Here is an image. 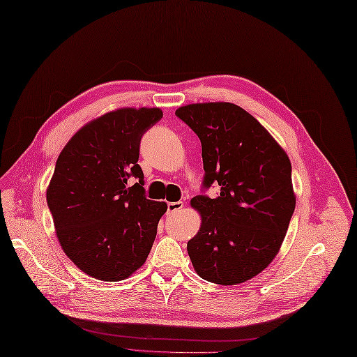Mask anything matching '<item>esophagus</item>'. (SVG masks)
Wrapping results in <instances>:
<instances>
[{"label": "esophagus", "instance_id": "obj_1", "mask_svg": "<svg viewBox=\"0 0 357 357\" xmlns=\"http://www.w3.org/2000/svg\"><path fill=\"white\" fill-rule=\"evenodd\" d=\"M184 208V203L180 200V202H169L168 205H167V211L169 212V213H173V212H177V211H180V209H183Z\"/></svg>", "mask_w": 357, "mask_h": 357}]
</instances>
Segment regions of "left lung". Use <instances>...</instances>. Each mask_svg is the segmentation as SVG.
<instances>
[{
	"instance_id": "left-lung-1",
	"label": "left lung",
	"mask_w": 357,
	"mask_h": 357,
	"mask_svg": "<svg viewBox=\"0 0 357 357\" xmlns=\"http://www.w3.org/2000/svg\"><path fill=\"white\" fill-rule=\"evenodd\" d=\"M176 116L200 139L203 195L192 199L202 227L188 243L197 275L238 284L276 257L295 211L292 165L271 135L240 106L199 103ZM220 185L212 199L204 192Z\"/></svg>"
}]
</instances>
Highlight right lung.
I'll list each match as a JSON object with an SVG mask.
<instances>
[{
    "label": "right lung",
    "mask_w": 357,
    "mask_h": 357,
    "mask_svg": "<svg viewBox=\"0 0 357 357\" xmlns=\"http://www.w3.org/2000/svg\"><path fill=\"white\" fill-rule=\"evenodd\" d=\"M161 117L160 109L110 112L81 128L56 160L47 206L65 254L91 278L126 279L154 244L167 205L146 197L138 160L144 133Z\"/></svg>",
    "instance_id": "add662e5"
}]
</instances>
